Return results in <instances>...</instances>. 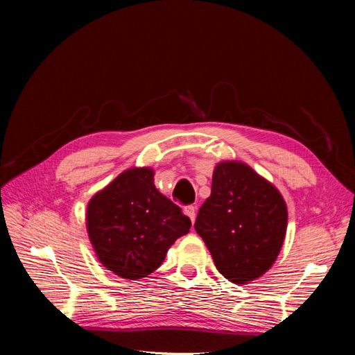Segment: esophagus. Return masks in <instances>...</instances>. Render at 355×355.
I'll return each instance as SVG.
<instances>
[{"label": "esophagus", "instance_id": "34e87169", "mask_svg": "<svg viewBox=\"0 0 355 355\" xmlns=\"http://www.w3.org/2000/svg\"><path fill=\"white\" fill-rule=\"evenodd\" d=\"M185 213H187V216L191 219V222L194 223L196 216H197V210H196V207H194V206H187V207H185Z\"/></svg>", "mask_w": 355, "mask_h": 355}]
</instances>
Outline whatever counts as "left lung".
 Returning <instances> with one entry per match:
<instances>
[{
  "instance_id": "1",
  "label": "left lung",
  "mask_w": 355,
  "mask_h": 355,
  "mask_svg": "<svg viewBox=\"0 0 355 355\" xmlns=\"http://www.w3.org/2000/svg\"><path fill=\"white\" fill-rule=\"evenodd\" d=\"M196 231L216 270L235 284L262 277L275 263L287 230L286 201L270 180L241 161H220Z\"/></svg>"
}]
</instances>
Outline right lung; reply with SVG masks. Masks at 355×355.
<instances>
[{
  "mask_svg": "<svg viewBox=\"0 0 355 355\" xmlns=\"http://www.w3.org/2000/svg\"><path fill=\"white\" fill-rule=\"evenodd\" d=\"M151 167H132L90 198L85 228L99 262L125 280H141L164 262L191 220L154 185Z\"/></svg>",
  "mask_w": 355,
  "mask_h": 355,
  "instance_id": "obj_1",
  "label": "right lung"
}]
</instances>
